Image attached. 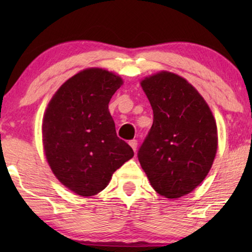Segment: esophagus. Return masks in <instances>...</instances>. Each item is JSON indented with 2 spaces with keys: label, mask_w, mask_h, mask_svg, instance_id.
I'll use <instances>...</instances> for the list:
<instances>
[{
  "label": "esophagus",
  "mask_w": 252,
  "mask_h": 252,
  "mask_svg": "<svg viewBox=\"0 0 252 252\" xmlns=\"http://www.w3.org/2000/svg\"><path fill=\"white\" fill-rule=\"evenodd\" d=\"M129 146L132 147V149L136 153V148H137V141L136 140H130L129 141Z\"/></svg>",
  "instance_id": "obj_1"
}]
</instances>
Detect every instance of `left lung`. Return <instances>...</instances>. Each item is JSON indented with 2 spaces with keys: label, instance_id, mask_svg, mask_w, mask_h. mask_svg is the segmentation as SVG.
<instances>
[{
  "label": "left lung",
  "instance_id": "8db88e82",
  "mask_svg": "<svg viewBox=\"0 0 252 252\" xmlns=\"http://www.w3.org/2000/svg\"><path fill=\"white\" fill-rule=\"evenodd\" d=\"M154 111L137 158L150 185L166 198L194 190L215 160L218 135L208 103L186 80L161 71L141 81Z\"/></svg>",
  "mask_w": 252,
  "mask_h": 252
}]
</instances>
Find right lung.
Instances as JSON below:
<instances>
[{"label": "right lung", "mask_w": 252, "mask_h": 252, "mask_svg": "<svg viewBox=\"0 0 252 252\" xmlns=\"http://www.w3.org/2000/svg\"><path fill=\"white\" fill-rule=\"evenodd\" d=\"M122 78L87 68L65 81L48 104L42 141L56 178L75 194L93 196L109 185L113 172L134 156L117 136L109 102Z\"/></svg>", "instance_id": "1"}]
</instances>
